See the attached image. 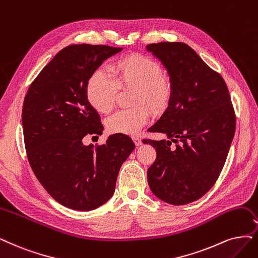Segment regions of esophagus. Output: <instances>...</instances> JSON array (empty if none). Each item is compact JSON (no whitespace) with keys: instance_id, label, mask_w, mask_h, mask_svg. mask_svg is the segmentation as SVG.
I'll use <instances>...</instances> for the list:
<instances>
[{"instance_id":"obj_1","label":"esophagus","mask_w":258,"mask_h":258,"mask_svg":"<svg viewBox=\"0 0 258 258\" xmlns=\"http://www.w3.org/2000/svg\"><path fill=\"white\" fill-rule=\"evenodd\" d=\"M133 140H134L135 145H136L137 147H139V146H141V145H142V141H141V139H140L139 137H137V136H134V137H133Z\"/></svg>"}]
</instances>
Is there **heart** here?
<instances>
[{
    "mask_svg": "<svg viewBox=\"0 0 258 258\" xmlns=\"http://www.w3.org/2000/svg\"><path fill=\"white\" fill-rule=\"evenodd\" d=\"M111 76L103 69L94 70L86 83V98L101 113L111 110L118 88L134 87L133 104L136 106L114 112L106 121L108 132L135 135L150 119L148 106L154 114L169 107L173 98V82L155 59L133 53L114 60Z\"/></svg>",
    "mask_w": 258,
    "mask_h": 258,
    "instance_id": "obj_1",
    "label": "heart"
}]
</instances>
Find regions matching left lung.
<instances>
[{"instance_id":"obj_1","label":"left lung","mask_w":258,"mask_h":258,"mask_svg":"<svg viewBox=\"0 0 258 258\" xmlns=\"http://www.w3.org/2000/svg\"><path fill=\"white\" fill-rule=\"evenodd\" d=\"M147 50L165 66L174 88L169 107L149 128L166 134L168 140L144 139L156 150L148 183L166 203L185 205L203 197L220 175L236 114L222 76L189 45L159 42L148 44Z\"/></svg>"}]
</instances>
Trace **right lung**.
I'll list each match as a JSON object with an SVG mask.
<instances>
[{
	"label": "right lung",
	"mask_w": 258,
	"mask_h": 258,
	"mask_svg": "<svg viewBox=\"0 0 258 258\" xmlns=\"http://www.w3.org/2000/svg\"><path fill=\"white\" fill-rule=\"evenodd\" d=\"M121 50L66 46L38 74L24 98L22 125L30 165L49 195L75 211H91L108 201L122 164L135 149L124 134L111 135L101 146L83 145L86 135L103 131L99 113L86 98V83Z\"/></svg>",
	"instance_id": "right-lung-1"
}]
</instances>
